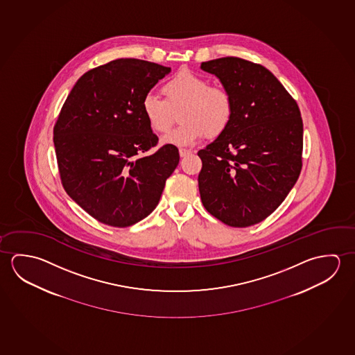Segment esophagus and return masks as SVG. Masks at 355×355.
<instances>
[{"mask_svg": "<svg viewBox=\"0 0 355 355\" xmlns=\"http://www.w3.org/2000/svg\"><path fill=\"white\" fill-rule=\"evenodd\" d=\"M192 151L191 150H186V148H180V157H186L188 155H191Z\"/></svg>", "mask_w": 355, "mask_h": 355, "instance_id": "1", "label": "esophagus"}]
</instances>
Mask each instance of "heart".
Instances as JSON below:
<instances>
[{
  "label": "heart",
  "instance_id": "obj_1",
  "mask_svg": "<svg viewBox=\"0 0 355 355\" xmlns=\"http://www.w3.org/2000/svg\"><path fill=\"white\" fill-rule=\"evenodd\" d=\"M164 99L147 94L142 100V115L153 132H168L175 112L180 110L182 122L162 144L187 147L203 136L215 137L227 130L233 119L232 95L224 87H210V83L189 70H182L163 84Z\"/></svg>",
  "mask_w": 355,
  "mask_h": 355
}]
</instances>
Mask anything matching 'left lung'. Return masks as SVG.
<instances>
[{
	"instance_id": "obj_1",
	"label": "left lung",
	"mask_w": 355,
	"mask_h": 355,
	"mask_svg": "<svg viewBox=\"0 0 355 355\" xmlns=\"http://www.w3.org/2000/svg\"><path fill=\"white\" fill-rule=\"evenodd\" d=\"M232 95L227 130L198 152L204 208L229 227L266 219L302 168L303 123L296 101L270 70L236 57L200 64Z\"/></svg>"
}]
</instances>
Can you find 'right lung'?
Instances as JSON below:
<instances>
[{"label":"right lung","mask_w":355,"mask_h":355,"mask_svg":"<svg viewBox=\"0 0 355 355\" xmlns=\"http://www.w3.org/2000/svg\"><path fill=\"white\" fill-rule=\"evenodd\" d=\"M171 68L121 58L79 78L54 126L60 180L78 205L106 225L126 227L157 207L178 148L157 145L142 100Z\"/></svg>","instance_id":"right-lung-1"}]
</instances>
